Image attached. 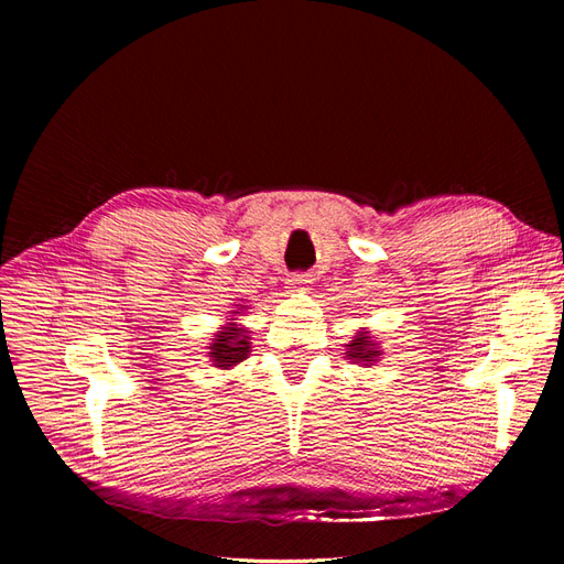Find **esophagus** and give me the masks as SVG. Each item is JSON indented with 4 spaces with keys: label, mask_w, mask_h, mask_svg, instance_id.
<instances>
[{
    "label": "esophagus",
    "mask_w": 564,
    "mask_h": 564,
    "mask_svg": "<svg viewBox=\"0 0 564 564\" xmlns=\"http://www.w3.org/2000/svg\"><path fill=\"white\" fill-rule=\"evenodd\" d=\"M308 282H311V280H308V275H303V272H294V275L286 280L289 289H303V286L308 284Z\"/></svg>",
    "instance_id": "1"
}]
</instances>
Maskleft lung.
<instances>
[{"label": "left lung", "mask_w": 564, "mask_h": 564, "mask_svg": "<svg viewBox=\"0 0 564 564\" xmlns=\"http://www.w3.org/2000/svg\"><path fill=\"white\" fill-rule=\"evenodd\" d=\"M379 355L377 346L371 344L367 334H357V338L348 346V357L350 360H360V362H373V357Z\"/></svg>", "instance_id": "left-lung-1"}]
</instances>
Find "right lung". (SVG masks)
<instances>
[{
  "label": "right lung",
  "mask_w": 564,
  "mask_h": 564,
  "mask_svg": "<svg viewBox=\"0 0 564 564\" xmlns=\"http://www.w3.org/2000/svg\"><path fill=\"white\" fill-rule=\"evenodd\" d=\"M245 329H237L235 324L226 327V332H218V338L212 346V360L216 367L230 369L237 362H242L249 355V336H245Z\"/></svg>",
  "instance_id": "1"
}]
</instances>
